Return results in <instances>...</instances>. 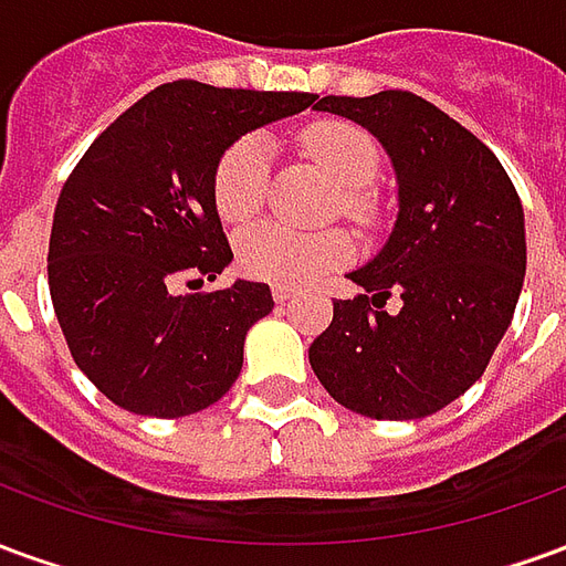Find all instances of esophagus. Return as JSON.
<instances>
[{"label": "esophagus", "instance_id": "1", "mask_svg": "<svg viewBox=\"0 0 566 566\" xmlns=\"http://www.w3.org/2000/svg\"><path fill=\"white\" fill-rule=\"evenodd\" d=\"M294 294L296 287H291V284H272V300H275V303H287Z\"/></svg>", "mask_w": 566, "mask_h": 566}]
</instances>
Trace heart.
I'll use <instances>...</instances> for the list:
<instances>
[{"instance_id":"heart-1","label":"heart","mask_w":566,"mask_h":566,"mask_svg":"<svg viewBox=\"0 0 566 566\" xmlns=\"http://www.w3.org/2000/svg\"><path fill=\"white\" fill-rule=\"evenodd\" d=\"M303 148L336 185L360 190L376 178L379 148L367 129L345 120H318L303 133ZM272 145L263 133H248L223 150L211 178L214 209L227 223L251 221L270 187ZM239 266L275 284H303L321 272L343 266L352 242L343 233H296L282 223H258L235 242Z\"/></svg>"}]
</instances>
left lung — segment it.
Returning a JSON list of instances; mask_svg holds the SVG:
<instances>
[{
	"mask_svg": "<svg viewBox=\"0 0 566 566\" xmlns=\"http://www.w3.org/2000/svg\"><path fill=\"white\" fill-rule=\"evenodd\" d=\"M315 108L381 142L400 211L379 254L348 272L364 294L333 303L308 364L357 416H433L482 379L515 315L527 266L522 199L491 148L416 93L324 96ZM391 290L405 306L388 316Z\"/></svg>",
	"mask_w": 566,
	"mask_h": 566,
	"instance_id": "8db88e82",
	"label": "left lung"
}]
</instances>
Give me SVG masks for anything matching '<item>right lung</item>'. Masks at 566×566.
Masks as SVG:
<instances>
[{"mask_svg":"<svg viewBox=\"0 0 566 566\" xmlns=\"http://www.w3.org/2000/svg\"><path fill=\"white\" fill-rule=\"evenodd\" d=\"M312 103V93L160 84L72 169L54 209L48 284L75 364L115 406L181 418L233 388L251 324L272 312L270 284L175 294V282L185 272L214 279L233 260L211 197L223 150Z\"/></svg>","mask_w":566,"mask_h":566,"instance_id":"1","label":"right lung"}]
</instances>
